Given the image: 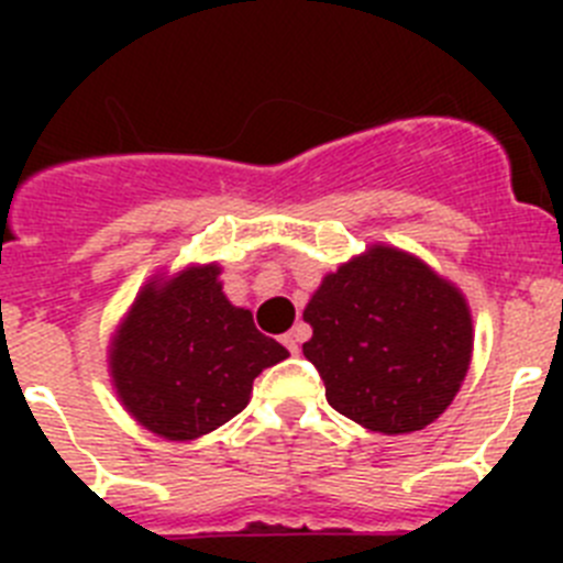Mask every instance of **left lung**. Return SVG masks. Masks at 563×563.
I'll return each instance as SVG.
<instances>
[{
  "label": "left lung",
  "mask_w": 563,
  "mask_h": 563,
  "mask_svg": "<svg viewBox=\"0 0 563 563\" xmlns=\"http://www.w3.org/2000/svg\"><path fill=\"white\" fill-rule=\"evenodd\" d=\"M261 331L228 301L217 262L148 278L109 343L118 400L163 440L211 434L251 402L262 372L290 357Z\"/></svg>",
  "instance_id": "left-lung-1"
}]
</instances>
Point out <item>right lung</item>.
<instances>
[{"instance_id": "add662e5", "label": "right lung", "mask_w": 563, "mask_h": 563, "mask_svg": "<svg viewBox=\"0 0 563 563\" xmlns=\"http://www.w3.org/2000/svg\"><path fill=\"white\" fill-rule=\"evenodd\" d=\"M305 357L327 402L375 434H411L460 391L474 324L465 296L422 258L375 245L327 273L305 307Z\"/></svg>"}]
</instances>
